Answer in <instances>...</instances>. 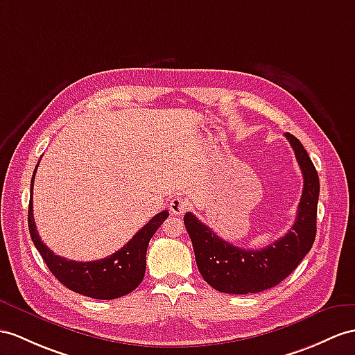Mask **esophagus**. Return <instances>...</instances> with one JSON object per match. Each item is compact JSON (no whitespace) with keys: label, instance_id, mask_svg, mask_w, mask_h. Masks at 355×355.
<instances>
[{"label":"esophagus","instance_id":"esophagus-1","mask_svg":"<svg viewBox=\"0 0 355 355\" xmlns=\"http://www.w3.org/2000/svg\"><path fill=\"white\" fill-rule=\"evenodd\" d=\"M188 207H189V202L187 200V198H184L182 196H176L171 198L168 209L173 215H182L188 211Z\"/></svg>","mask_w":355,"mask_h":355}]
</instances>
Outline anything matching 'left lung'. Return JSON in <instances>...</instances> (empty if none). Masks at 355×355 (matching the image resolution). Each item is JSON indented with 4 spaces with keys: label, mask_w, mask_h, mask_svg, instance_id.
<instances>
[{
    "label": "left lung",
    "mask_w": 355,
    "mask_h": 355,
    "mask_svg": "<svg viewBox=\"0 0 355 355\" xmlns=\"http://www.w3.org/2000/svg\"><path fill=\"white\" fill-rule=\"evenodd\" d=\"M304 179L298 212L292 229L259 250L232 245L187 212L184 223L194 247L197 268L205 282L224 293L262 292L283 282L310 252L316 236L319 178L312 159L297 137L286 132Z\"/></svg>",
    "instance_id": "8db88e82"
}]
</instances>
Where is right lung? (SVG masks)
Instances as JSON below:
<instances>
[{
  "label": "right lung",
  "instance_id": "obj_1",
  "mask_svg": "<svg viewBox=\"0 0 355 355\" xmlns=\"http://www.w3.org/2000/svg\"><path fill=\"white\" fill-rule=\"evenodd\" d=\"M39 166V164H37ZM36 166V170H37ZM36 170L31 178L30 206H28V229L37 252L48 265L55 279L71 291L94 300H116L132 292L143 282L146 272V252L150 238L168 217L167 211H162L138 230L132 239L105 259L93 262L67 261L66 257L54 254L40 239L36 223L33 217V184Z\"/></svg>",
  "mask_w": 355,
  "mask_h": 355
}]
</instances>
